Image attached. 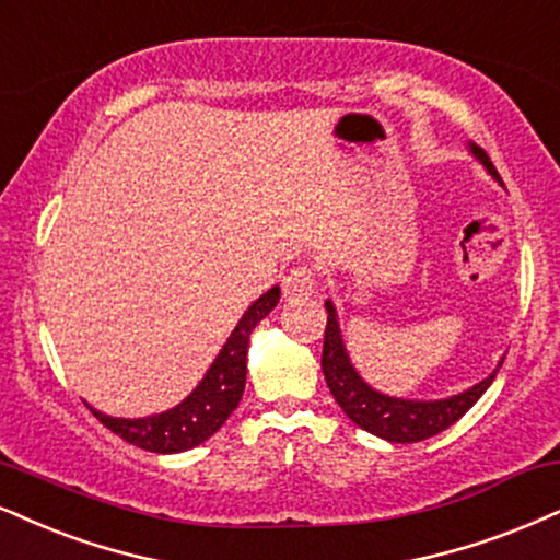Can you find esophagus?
Instances as JSON below:
<instances>
[{"instance_id":"1","label":"esophagus","mask_w":560,"mask_h":560,"mask_svg":"<svg viewBox=\"0 0 560 560\" xmlns=\"http://www.w3.org/2000/svg\"><path fill=\"white\" fill-rule=\"evenodd\" d=\"M314 285H316V272L314 267L308 265L293 267L291 272L282 278V293H285L288 299H306V295L314 293Z\"/></svg>"}]
</instances>
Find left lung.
Listing matches in <instances>:
<instances>
[{
    "label": "left lung",
    "instance_id": "obj_1",
    "mask_svg": "<svg viewBox=\"0 0 560 560\" xmlns=\"http://www.w3.org/2000/svg\"><path fill=\"white\" fill-rule=\"evenodd\" d=\"M470 153L486 165L488 174L499 178V171L493 168L491 158L486 155V150L470 144ZM324 306H327V329H324L322 371H324V378H327L329 392H332L337 405L345 410V416L353 420L358 428L374 433L378 439L392 441V444H412V441L431 439L436 436V433L446 431L448 425L457 423V420L482 397V392L491 386L503 363L499 361L491 376L482 378L480 384L470 386V389L462 392V395H454L446 399L386 397L382 392L371 389V386L358 376V371L353 369V363H350L348 353H345L340 324H337V312L332 301H327Z\"/></svg>",
    "mask_w": 560,
    "mask_h": 560
}]
</instances>
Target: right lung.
Instances as JSON below:
<instances>
[{"instance_id":"1","label":"right lung","mask_w":560,"mask_h":560,"mask_svg":"<svg viewBox=\"0 0 560 560\" xmlns=\"http://www.w3.org/2000/svg\"><path fill=\"white\" fill-rule=\"evenodd\" d=\"M278 301L280 288L275 285L246 308V314L241 316V322L236 324L231 337H228L223 350H220L215 361L207 369L205 378L184 402L150 418H112L90 407L93 416L108 431H114L116 436H121L124 441L140 448H148V452L174 454L202 444L238 407L246 384L248 337H252V329L278 306Z\"/></svg>"}]
</instances>
